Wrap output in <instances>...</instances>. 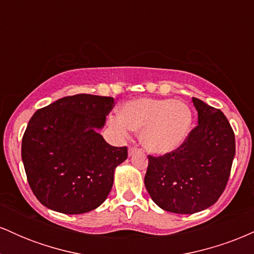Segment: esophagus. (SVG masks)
<instances>
[{"mask_svg": "<svg viewBox=\"0 0 254 254\" xmlns=\"http://www.w3.org/2000/svg\"><path fill=\"white\" fill-rule=\"evenodd\" d=\"M137 151H139V149L137 147H130L129 148V155L131 156V155H132V154L137 153Z\"/></svg>", "mask_w": 254, "mask_h": 254, "instance_id": "esophagus-1", "label": "esophagus"}]
</instances>
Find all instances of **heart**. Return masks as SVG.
<instances>
[{
  "mask_svg": "<svg viewBox=\"0 0 254 254\" xmlns=\"http://www.w3.org/2000/svg\"><path fill=\"white\" fill-rule=\"evenodd\" d=\"M110 123L123 136L127 131H141L142 144L154 154L171 153L184 143L190 131L192 113L183 101L171 99H137L124 104L121 117Z\"/></svg>",
  "mask_w": 254,
  "mask_h": 254,
  "instance_id": "heart-1",
  "label": "heart"
}]
</instances>
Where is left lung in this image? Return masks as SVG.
<instances>
[{"mask_svg": "<svg viewBox=\"0 0 254 254\" xmlns=\"http://www.w3.org/2000/svg\"><path fill=\"white\" fill-rule=\"evenodd\" d=\"M198 125L176 150L148 155L144 185L166 211L194 214L217 202L228 183L235 136L221 110L192 98Z\"/></svg>", "mask_w": 254, "mask_h": 254, "instance_id": "obj_1", "label": "left lung"}]
</instances>
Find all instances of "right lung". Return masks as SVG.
Wrapping results in <instances>:
<instances>
[{"label":"right lung","instance_id":"obj_1","mask_svg":"<svg viewBox=\"0 0 254 254\" xmlns=\"http://www.w3.org/2000/svg\"><path fill=\"white\" fill-rule=\"evenodd\" d=\"M115 99L92 94L64 97L38 110L22 136L21 156L28 184L43 205L62 214H83L104 203L113 174L127 157L98 129Z\"/></svg>","mask_w":254,"mask_h":254}]
</instances>
